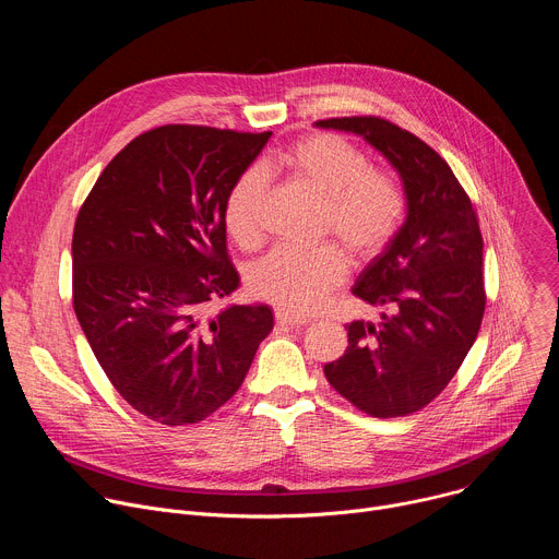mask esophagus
Returning a JSON list of instances; mask_svg holds the SVG:
<instances>
[{"mask_svg": "<svg viewBox=\"0 0 559 559\" xmlns=\"http://www.w3.org/2000/svg\"><path fill=\"white\" fill-rule=\"evenodd\" d=\"M274 318H276V323L283 325V328H302V325L307 323L305 318L292 316V313H287V311H283V309H278V311L274 313Z\"/></svg>", "mask_w": 559, "mask_h": 559, "instance_id": "34e87169", "label": "esophagus"}]
</instances>
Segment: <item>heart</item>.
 Returning <instances> with one entry per match:
<instances>
[{
  "mask_svg": "<svg viewBox=\"0 0 559 559\" xmlns=\"http://www.w3.org/2000/svg\"><path fill=\"white\" fill-rule=\"evenodd\" d=\"M283 170L323 199L321 234L336 243L313 248H276L248 274L252 294L289 313L321 307L347 276L349 257L356 263L378 259L401 234L407 218V190L386 168L371 166L369 156L349 139L334 132H313L265 164ZM267 177L248 168L238 177L223 203V225L243 250L263 243V201Z\"/></svg>",
  "mask_w": 559,
  "mask_h": 559,
  "instance_id": "heart-1",
  "label": "heart"
}]
</instances>
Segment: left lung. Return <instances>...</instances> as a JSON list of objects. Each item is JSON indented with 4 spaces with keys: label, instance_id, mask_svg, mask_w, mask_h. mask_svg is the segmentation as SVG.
<instances>
[{
    "label": "left lung",
    "instance_id": "1",
    "mask_svg": "<svg viewBox=\"0 0 559 559\" xmlns=\"http://www.w3.org/2000/svg\"><path fill=\"white\" fill-rule=\"evenodd\" d=\"M316 126L362 134L401 173L409 199L401 234L354 287L358 298L386 307L382 323L347 325L349 345L325 376L367 416H412L442 393L480 332V221L449 164L409 130L373 115Z\"/></svg>",
    "mask_w": 559,
    "mask_h": 559
}]
</instances>
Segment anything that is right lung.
<instances>
[{
  "label": "right lung",
  "mask_w": 559,
  "mask_h": 559,
  "mask_svg": "<svg viewBox=\"0 0 559 559\" xmlns=\"http://www.w3.org/2000/svg\"><path fill=\"white\" fill-rule=\"evenodd\" d=\"M272 132L168 123L134 136L79 207L72 307L95 358L145 418L197 425L243 384L267 305L205 307L238 287L223 203Z\"/></svg>",
  "instance_id": "1"
}]
</instances>
